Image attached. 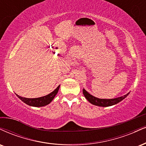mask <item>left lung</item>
Returning a JSON list of instances; mask_svg holds the SVG:
<instances>
[{
  "instance_id": "left-lung-1",
  "label": "left lung",
  "mask_w": 146,
  "mask_h": 146,
  "mask_svg": "<svg viewBox=\"0 0 146 146\" xmlns=\"http://www.w3.org/2000/svg\"><path fill=\"white\" fill-rule=\"evenodd\" d=\"M83 94L85 98L91 104L96 105V106L99 107H110L114 105L117 103H120L122 100L125 99V98L129 94V92L125 94V95L120 96V97L115 98V99H99L95 96H92V94H89L85 89L83 88Z\"/></svg>"
}]
</instances>
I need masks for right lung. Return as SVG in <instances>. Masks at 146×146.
Here are the masks:
<instances>
[{
    "label": "right lung",
    "instance_id": "1",
    "mask_svg": "<svg viewBox=\"0 0 146 146\" xmlns=\"http://www.w3.org/2000/svg\"><path fill=\"white\" fill-rule=\"evenodd\" d=\"M60 88V85L58 86L54 90L53 92H52L50 94H48L47 95L41 96V97L38 98H33V99H29V98H25L22 97V96H20L19 95L17 96V97L20 99L21 101L24 102L26 104L30 105V106L32 107H43L45 106V105L50 104L51 102L52 101V100L54 99L55 96L57 94Z\"/></svg>",
    "mask_w": 146,
    "mask_h": 146
}]
</instances>
